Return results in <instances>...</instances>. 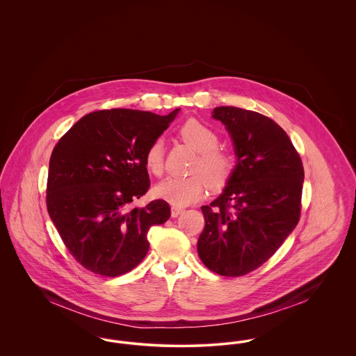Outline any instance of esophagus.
Listing matches in <instances>:
<instances>
[{
  "label": "esophagus",
  "mask_w": 356,
  "mask_h": 356,
  "mask_svg": "<svg viewBox=\"0 0 356 356\" xmlns=\"http://www.w3.org/2000/svg\"><path fill=\"white\" fill-rule=\"evenodd\" d=\"M183 212H184V208H181V207L173 205V207L170 208V215H172V218H177V216L181 215Z\"/></svg>",
  "instance_id": "esophagus-1"
}]
</instances>
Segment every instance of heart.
Wrapping results in <instances>:
<instances>
[{"mask_svg": "<svg viewBox=\"0 0 356 356\" xmlns=\"http://www.w3.org/2000/svg\"><path fill=\"white\" fill-rule=\"evenodd\" d=\"M181 140L199 153L192 176L168 177L154 188L157 197L176 207L197 202L208 186L219 191L229 183L236 168L234 154L219 148L220 137L215 129L196 119L186 120L180 127ZM144 164L154 176H161L165 167V148L161 138H156L148 145L144 154Z\"/></svg>", "mask_w": 356, "mask_h": 356, "instance_id": "1", "label": "heart"}]
</instances>
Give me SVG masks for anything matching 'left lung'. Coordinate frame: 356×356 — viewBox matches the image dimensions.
I'll list each match as a JSON object with an SVG mask.
<instances>
[{
  "label": "left lung",
  "instance_id": "left-lung-1",
  "mask_svg": "<svg viewBox=\"0 0 356 356\" xmlns=\"http://www.w3.org/2000/svg\"><path fill=\"white\" fill-rule=\"evenodd\" d=\"M232 137L237 164L220 196L203 205L197 252L221 276H243L264 264L300 219L305 168L273 120L236 106H218Z\"/></svg>",
  "mask_w": 356,
  "mask_h": 356
}]
</instances>
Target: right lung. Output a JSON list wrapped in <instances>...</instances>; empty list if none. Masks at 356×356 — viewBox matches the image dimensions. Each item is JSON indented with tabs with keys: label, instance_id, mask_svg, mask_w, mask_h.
Segmentation results:
<instances>
[{
	"label": "right lung",
	"instance_id": "obj_1",
	"mask_svg": "<svg viewBox=\"0 0 356 356\" xmlns=\"http://www.w3.org/2000/svg\"><path fill=\"white\" fill-rule=\"evenodd\" d=\"M177 112L95 111L56 144L47 208L69 254L88 271L108 277L132 271L149 250V228L170 219L165 200L132 203L151 186L145 151Z\"/></svg>",
	"mask_w": 356,
	"mask_h": 356
}]
</instances>
